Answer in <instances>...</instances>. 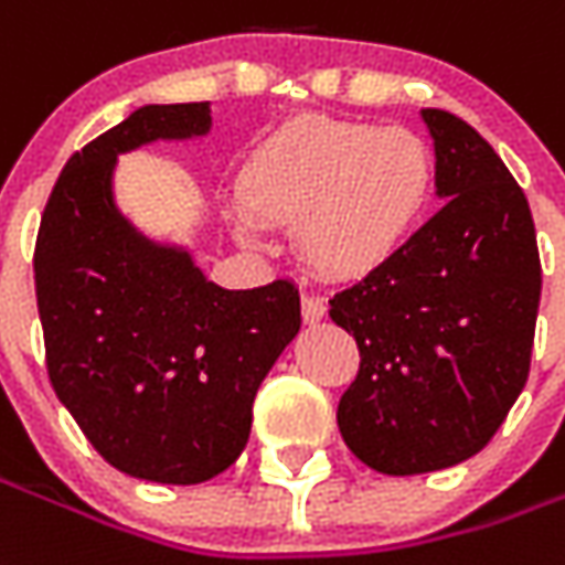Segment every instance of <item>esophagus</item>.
<instances>
[{
    "label": "esophagus",
    "instance_id": "esophagus-1",
    "mask_svg": "<svg viewBox=\"0 0 565 565\" xmlns=\"http://www.w3.org/2000/svg\"><path fill=\"white\" fill-rule=\"evenodd\" d=\"M323 315H327V302H323L321 296H315V294L302 296V318H306V323H318Z\"/></svg>",
    "mask_w": 565,
    "mask_h": 565
}]
</instances>
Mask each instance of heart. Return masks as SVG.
Wrapping results in <instances>:
<instances>
[{"label":"heart","mask_w":565,"mask_h":565,"mask_svg":"<svg viewBox=\"0 0 565 565\" xmlns=\"http://www.w3.org/2000/svg\"><path fill=\"white\" fill-rule=\"evenodd\" d=\"M437 189L422 134L379 121L302 116L256 149L242 177L238 226L294 223L299 256L327 278L392 263L419 232Z\"/></svg>","instance_id":"b5f03b06"}]
</instances>
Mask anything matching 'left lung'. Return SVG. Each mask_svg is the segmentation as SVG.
I'll use <instances>...</instances> for the list:
<instances>
[{"mask_svg": "<svg viewBox=\"0 0 565 565\" xmlns=\"http://www.w3.org/2000/svg\"><path fill=\"white\" fill-rule=\"evenodd\" d=\"M444 207L392 263L339 290L330 318L361 366L337 422L382 475L471 459L530 376L542 263L530 201L480 134L447 109H422Z\"/></svg>", "mask_w": 565, "mask_h": 565, "instance_id": "obj_1", "label": "left lung"}]
</instances>
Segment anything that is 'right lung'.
I'll list each match as a JSON object with an SVG mask.
<instances>
[{"label":"right lung","instance_id":"1","mask_svg":"<svg viewBox=\"0 0 565 565\" xmlns=\"http://www.w3.org/2000/svg\"><path fill=\"white\" fill-rule=\"evenodd\" d=\"M207 128V104L143 106L82 146L51 189L33 254L54 394L113 468L173 487L242 456L256 388L299 333L294 281L223 290L113 204L118 152Z\"/></svg>","mask_w":565,"mask_h":565}]
</instances>
